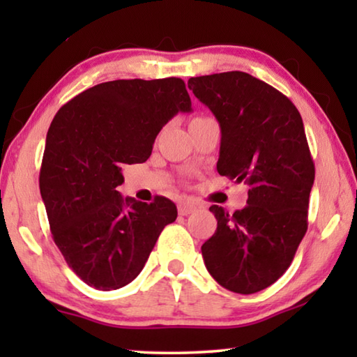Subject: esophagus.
<instances>
[{
    "label": "esophagus",
    "mask_w": 357,
    "mask_h": 357,
    "mask_svg": "<svg viewBox=\"0 0 357 357\" xmlns=\"http://www.w3.org/2000/svg\"><path fill=\"white\" fill-rule=\"evenodd\" d=\"M195 209H197V204L189 203V202H183V203H179V204H178V211H179V214H181V215L192 214L193 211H195Z\"/></svg>",
    "instance_id": "1"
}]
</instances>
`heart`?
<instances>
[{"mask_svg":"<svg viewBox=\"0 0 357 357\" xmlns=\"http://www.w3.org/2000/svg\"><path fill=\"white\" fill-rule=\"evenodd\" d=\"M200 119H204V118H202V116H198V118H193V119L190 121V124H192V123H195V121H200Z\"/></svg>","mask_w":357,"mask_h":357,"instance_id":"b5f03b06","label":"heart"}]
</instances>
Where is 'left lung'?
Returning a JSON list of instances; mask_svg holds the SVG:
<instances>
[{"mask_svg":"<svg viewBox=\"0 0 357 357\" xmlns=\"http://www.w3.org/2000/svg\"><path fill=\"white\" fill-rule=\"evenodd\" d=\"M187 84L219 121L217 172L249 185L244 209L209 208L217 229L202 245L204 264L229 291H261L285 274L307 231L315 165L302 118L287 96L245 72Z\"/></svg>","mask_w":357,"mask_h":357,"instance_id":"1","label":"left lung"}]
</instances>
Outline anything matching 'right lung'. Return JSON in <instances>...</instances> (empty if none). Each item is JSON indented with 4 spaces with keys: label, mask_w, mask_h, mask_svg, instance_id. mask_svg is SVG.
I'll list each match as a JSON object with an SVG mask.
<instances>
[{
    "label": "right lung",
    "mask_w": 357,
    "mask_h": 357,
    "mask_svg": "<svg viewBox=\"0 0 357 357\" xmlns=\"http://www.w3.org/2000/svg\"><path fill=\"white\" fill-rule=\"evenodd\" d=\"M179 112H192L185 83L105 82L59 108L47 132L39 174L52 236L69 268L96 289L128 285L142 273L174 203L123 198V167L151 155L160 129Z\"/></svg>",
    "instance_id": "right-lung-1"
}]
</instances>
